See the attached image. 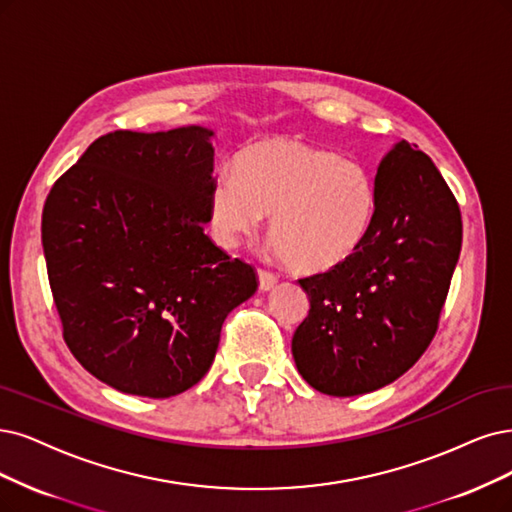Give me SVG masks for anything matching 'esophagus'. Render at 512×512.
Instances as JSON below:
<instances>
[{
  "mask_svg": "<svg viewBox=\"0 0 512 512\" xmlns=\"http://www.w3.org/2000/svg\"><path fill=\"white\" fill-rule=\"evenodd\" d=\"M257 276H259V289H261V291H270V289L276 285V282H278L276 274H272V272H268V270H259Z\"/></svg>",
  "mask_w": 512,
  "mask_h": 512,
  "instance_id": "esophagus-1",
  "label": "esophagus"
}]
</instances>
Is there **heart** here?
I'll return each instance as SVG.
<instances>
[{"label":"heart","instance_id":"obj_1","mask_svg":"<svg viewBox=\"0 0 512 512\" xmlns=\"http://www.w3.org/2000/svg\"><path fill=\"white\" fill-rule=\"evenodd\" d=\"M375 211V183L361 162L289 137L244 147L234 175L221 173L208 196L223 246L253 236L268 213L272 249L301 274L348 263L371 234Z\"/></svg>","mask_w":512,"mask_h":512}]
</instances>
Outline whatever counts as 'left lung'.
<instances>
[{
    "mask_svg": "<svg viewBox=\"0 0 512 512\" xmlns=\"http://www.w3.org/2000/svg\"><path fill=\"white\" fill-rule=\"evenodd\" d=\"M375 196L358 253L299 280L310 312L293 335V358L301 377L329 396L373 392L418 363L462 249L456 196L418 145L401 141L382 158Z\"/></svg>",
    "mask_w": 512,
    "mask_h": 512,
    "instance_id": "obj_1",
    "label": "left lung"
}]
</instances>
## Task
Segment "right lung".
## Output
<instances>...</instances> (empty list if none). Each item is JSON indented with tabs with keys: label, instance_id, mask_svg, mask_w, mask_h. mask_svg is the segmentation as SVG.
<instances>
[{
	"label": "right lung",
	"instance_id": "add662e5",
	"mask_svg": "<svg viewBox=\"0 0 512 512\" xmlns=\"http://www.w3.org/2000/svg\"><path fill=\"white\" fill-rule=\"evenodd\" d=\"M213 130H116L44 204L42 244L63 337L97 380L168 399L211 369L223 320L257 291L253 266L204 234Z\"/></svg>",
	"mask_w": 512,
	"mask_h": 512
}]
</instances>
